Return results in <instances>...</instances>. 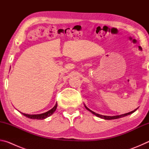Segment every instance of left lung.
Wrapping results in <instances>:
<instances>
[{
    "label": "left lung",
    "mask_w": 149,
    "mask_h": 149,
    "mask_svg": "<svg viewBox=\"0 0 149 149\" xmlns=\"http://www.w3.org/2000/svg\"><path fill=\"white\" fill-rule=\"evenodd\" d=\"M85 108H86L87 110H88L89 111V112H91L92 114H93L95 115V116H97V117L100 118H102V119H104V120H114V119H118V118H120L124 117V116H126L132 114V113L135 112V111L138 109V108H136V109H135L134 110L132 111V112H128V113H126V114H124L118 115V116H102V115H100V114H97V113L94 112H93V111L89 109V108H88L85 105Z\"/></svg>",
    "instance_id": "1"
}]
</instances>
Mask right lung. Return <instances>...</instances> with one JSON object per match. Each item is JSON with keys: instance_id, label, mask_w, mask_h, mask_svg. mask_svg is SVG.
Listing matches in <instances>:
<instances>
[{"instance_id": "right-lung-1", "label": "right lung", "mask_w": 149, "mask_h": 149, "mask_svg": "<svg viewBox=\"0 0 149 149\" xmlns=\"http://www.w3.org/2000/svg\"><path fill=\"white\" fill-rule=\"evenodd\" d=\"M56 107H57V103L55 104L54 107L52 108V109H50V110L47 111V112L42 113V114H24V113H22V112H20V113L23 114L24 116H26L27 118H31V119L43 120V119H45V118L49 117L50 116H51L52 114H53V113L55 112V110H56Z\"/></svg>"}]
</instances>
